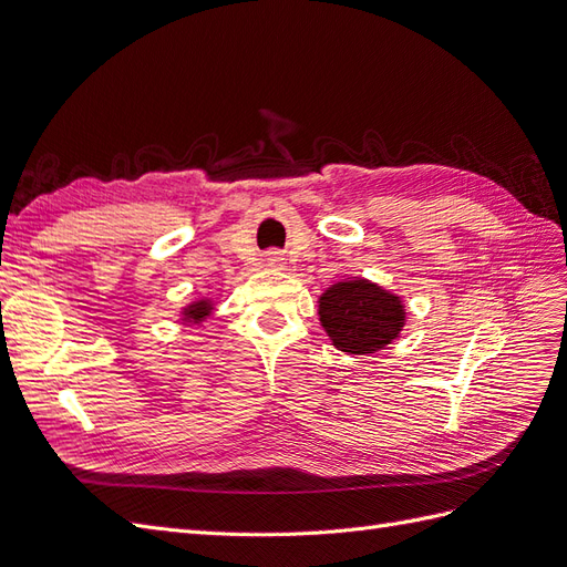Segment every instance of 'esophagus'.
I'll return each mask as SVG.
<instances>
[{
  "label": "esophagus",
  "mask_w": 567,
  "mask_h": 567,
  "mask_svg": "<svg viewBox=\"0 0 567 567\" xmlns=\"http://www.w3.org/2000/svg\"><path fill=\"white\" fill-rule=\"evenodd\" d=\"M265 262H267V267H284V255L279 250H269Z\"/></svg>",
  "instance_id": "esophagus-1"
}]
</instances>
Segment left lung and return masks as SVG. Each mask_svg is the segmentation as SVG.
I'll use <instances>...</instances> for the list:
<instances>
[{
  "label": "left lung",
  "instance_id": "8db88e82",
  "mask_svg": "<svg viewBox=\"0 0 567 567\" xmlns=\"http://www.w3.org/2000/svg\"><path fill=\"white\" fill-rule=\"evenodd\" d=\"M319 317L333 346L348 354H373L390 346L404 326L398 296L371 281H342L319 298Z\"/></svg>",
  "mask_w": 567,
  "mask_h": 567
}]
</instances>
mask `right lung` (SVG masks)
Wrapping results in <instances>:
<instances>
[{
	"label": "right lung",
	"instance_id": "obj_1",
	"mask_svg": "<svg viewBox=\"0 0 567 567\" xmlns=\"http://www.w3.org/2000/svg\"><path fill=\"white\" fill-rule=\"evenodd\" d=\"M184 317H188V321H203L205 317H210V302L208 300H200L192 307H186Z\"/></svg>",
	"mask_w": 567,
	"mask_h": 567
}]
</instances>
